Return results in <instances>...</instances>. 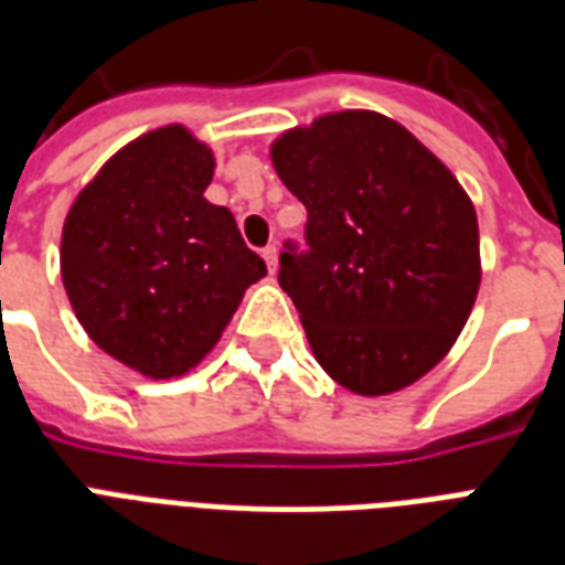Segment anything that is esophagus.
I'll list each match as a JSON object with an SVG mask.
<instances>
[{
	"instance_id": "obj_1",
	"label": "esophagus",
	"mask_w": 565,
	"mask_h": 565,
	"mask_svg": "<svg viewBox=\"0 0 565 565\" xmlns=\"http://www.w3.org/2000/svg\"><path fill=\"white\" fill-rule=\"evenodd\" d=\"M264 260H266V266H269V273H275V269H278V248L266 246L264 248Z\"/></svg>"
}]
</instances>
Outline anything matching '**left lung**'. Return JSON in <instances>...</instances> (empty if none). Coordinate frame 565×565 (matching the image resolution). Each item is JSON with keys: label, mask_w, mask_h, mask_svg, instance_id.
<instances>
[{"label": "left lung", "mask_w": 565, "mask_h": 565, "mask_svg": "<svg viewBox=\"0 0 565 565\" xmlns=\"http://www.w3.org/2000/svg\"><path fill=\"white\" fill-rule=\"evenodd\" d=\"M308 207V255L284 292L319 366L358 395L398 393L437 366L481 287L478 213L455 172L377 110H331L269 146Z\"/></svg>", "instance_id": "8db88e82"}]
</instances>
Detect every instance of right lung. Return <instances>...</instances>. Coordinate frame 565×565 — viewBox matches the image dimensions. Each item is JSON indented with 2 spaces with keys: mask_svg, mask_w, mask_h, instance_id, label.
I'll list each match as a JSON object with an SVG mask.
<instances>
[{
  "mask_svg": "<svg viewBox=\"0 0 565 565\" xmlns=\"http://www.w3.org/2000/svg\"><path fill=\"white\" fill-rule=\"evenodd\" d=\"M213 170V149L188 126L146 131L102 163L61 231V278L82 328L152 381L195 370L266 275L234 213L204 199Z\"/></svg>",
  "mask_w": 565,
  "mask_h": 565,
  "instance_id": "obj_1",
  "label": "right lung"
}]
</instances>
